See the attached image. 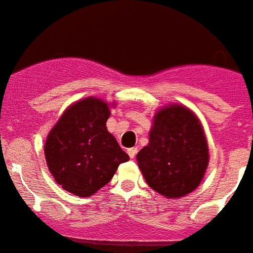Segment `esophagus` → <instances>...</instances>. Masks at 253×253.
<instances>
[{"label":"esophagus","instance_id":"obj_1","mask_svg":"<svg viewBox=\"0 0 253 253\" xmlns=\"http://www.w3.org/2000/svg\"><path fill=\"white\" fill-rule=\"evenodd\" d=\"M137 151H138V149H137V147H131V149L128 150V155L130 156L131 159H134L135 155H137Z\"/></svg>","mask_w":253,"mask_h":253}]
</instances>
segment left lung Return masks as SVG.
I'll return each instance as SVG.
<instances>
[{
  "mask_svg": "<svg viewBox=\"0 0 253 253\" xmlns=\"http://www.w3.org/2000/svg\"><path fill=\"white\" fill-rule=\"evenodd\" d=\"M137 163L147 185L163 197L178 199L193 193L210 163L208 141L197 114L179 103L159 108Z\"/></svg>",
  "mask_w": 253,
  "mask_h": 253,
  "instance_id": "8db88e82",
  "label": "left lung"
}]
</instances>
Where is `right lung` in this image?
Listing matches in <instances>:
<instances>
[{"label": "right lung", "instance_id": "add662e5", "mask_svg": "<svg viewBox=\"0 0 253 253\" xmlns=\"http://www.w3.org/2000/svg\"><path fill=\"white\" fill-rule=\"evenodd\" d=\"M114 106L91 95L74 102L47 134V168L55 182L76 197L94 195L129 160L106 126Z\"/></svg>", "mask_w": 253, "mask_h": 253}]
</instances>
